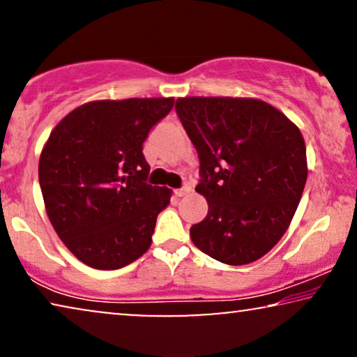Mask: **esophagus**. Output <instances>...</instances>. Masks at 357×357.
<instances>
[{"label": "esophagus", "mask_w": 357, "mask_h": 357, "mask_svg": "<svg viewBox=\"0 0 357 357\" xmlns=\"http://www.w3.org/2000/svg\"><path fill=\"white\" fill-rule=\"evenodd\" d=\"M190 192H192V187H190V185H185V187L175 190V195H177V197H185V195H188Z\"/></svg>", "instance_id": "esophagus-1"}]
</instances>
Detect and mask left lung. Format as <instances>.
I'll use <instances>...</instances> for the list:
<instances>
[{
	"mask_svg": "<svg viewBox=\"0 0 357 357\" xmlns=\"http://www.w3.org/2000/svg\"><path fill=\"white\" fill-rule=\"evenodd\" d=\"M175 110L197 148L208 214L190 229L199 250L248 265L280 242L307 182L301 130L252 97H180Z\"/></svg>",
	"mask_w": 357,
	"mask_h": 357,
	"instance_id": "left-lung-1",
	"label": "left lung"
}]
</instances>
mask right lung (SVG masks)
<instances>
[{"label": "right lung", "instance_id": "add662e5", "mask_svg": "<svg viewBox=\"0 0 357 357\" xmlns=\"http://www.w3.org/2000/svg\"><path fill=\"white\" fill-rule=\"evenodd\" d=\"M174 97L92 100L70 112L38 160L47 216L73 255L119 270L148 252L172 190L146 180L143 143L172 110Z\"/></svg>", "mask_w": 357, "mask_h": 357}]
</instances>
